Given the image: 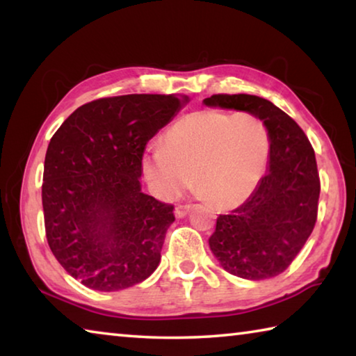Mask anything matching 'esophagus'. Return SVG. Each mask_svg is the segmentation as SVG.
<instances>
[{
  "label": "esophagus",
  "instance_id": "esophagus-1",
  "mask_svg": "<svg viewBox=\"0 0 356 356\" xmlns=\"http://www.w3.org/2000/svg\"><path fill=\"white\" fill-rule=\"evenodd\" d=\"M190 209H191L190 204H184V206H182V204H180V206H177L176 210H174V213H176L177 218H184V216L188 215Z\"/></svg>",
  "mask_w": 356,
  "mask_h": 356
}]
</instances>
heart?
Wrapping results in <instances>:
<instances>
[{"instance_id": "obj_1", "label": "heart", "mask_w": 356, "mask_h": 356, "mask_svg": "<svg viewBox=\"0 0 356 356\" xmlns=\"http://www.w3.org/2000/svg\"><path fill=\"white\" fill-rule=\"evenodd\" d=\"M272 135L254 114L200 110L176 120L161 147L143 156V174L163 196L179 195L190 179L207 201L232 209L254 193L267 170Z\"/></svg>"}]
</instances>
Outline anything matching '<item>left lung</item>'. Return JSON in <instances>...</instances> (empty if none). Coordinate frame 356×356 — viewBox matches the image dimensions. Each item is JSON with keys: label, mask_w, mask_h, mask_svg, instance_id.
Masks as SVG:
<instances>
[{"label": "left lung", "mask_w": 356, "mask_h": 356, "mask_svg": "<svg viewBox=\"0 0 356 356\" xmlns=\"http://www.w3.org/2000/svg\"><path fill=\"white\" fill-rule=\"evenodd\" d=\"M204 104L254 114L272 135L268 172L242 206L216 218L209 245L229 273L273 278L292 264L316 226L321 177L314 149L300 125L270 100L213 94Z\"/></svg>", "instance_id": "8db88e82"}]
</instances>
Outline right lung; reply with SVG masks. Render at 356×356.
I'll return each mask as SVG.
<instances>
[{
    "mask_svg": "<svg viewBox=\"0 0 356 356\" xmlns=\"http://www.w3.org/2000/svg\"><path fill=\"white\" fill-rule=\"evenodd\" d=\"M186 97L129 94L84 104L48 144L42 206L48 246L94 291L149 278L160 264L172 204L141 191L143 154Z\"/></svg>",
    "mask_w": 356,
    "mask_h": 356,
    "instance_id": "add662e5",
    "label": "right lung"
}]
</instances>
